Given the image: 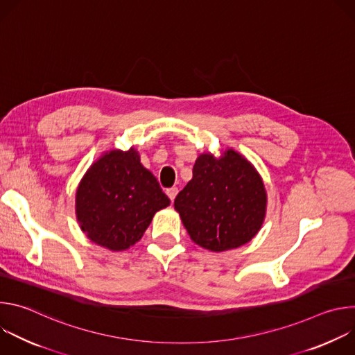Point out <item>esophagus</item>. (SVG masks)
I'll return each mask as SVG.
<instances>
[{"mask_svg": "<svg viewBox=\"0 0 355 355\" xmlns=\"http://www.w3.org/2000/svg\"><path fill=\"white\" fill-rule=\"evenodd\" d=\"M166 193L168 195V198H170L171 200H174V199H175V196H177V193H178V188H177V187L168 188V189L166 191Z\"/></svg>", "mask_w": 355, "mask_h": 355, "instance_id": "1", "label": "esophagus"}]
</instances>
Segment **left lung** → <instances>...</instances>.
Returning a JSON list of instances; mask_svg holds the SVG:
<instances>
[{"label": "left lung", "mask_w": 355, "mask_h": 355, "mask_svg": "<svg viewBox=\"0 0 355 355\" xmlns=\"http://www.w3.org/2000/svg\"><path fill=\"white\" fill-rule=\"evenodd\" d=\"M174 208L193 243L219 252L259 233L267 192L254 166L229 148L219 159L211 153L196 159L192 180L177 195Z\"/></svg>", "instance_id": "obj_1"}]
</instances>
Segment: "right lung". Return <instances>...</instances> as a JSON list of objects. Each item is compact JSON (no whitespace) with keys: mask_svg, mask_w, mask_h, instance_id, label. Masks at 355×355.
<instances>
[{"mask_svg":"<svg viewBox=\"0 0 355 355\" xmlns=\"http://www.w3.org/2000/svg\"><path fill=\"white\" fill-rule=\"evenodd\" d=\"M170 205L137 151L111 150L84 174L76 192L81 230L98 245L122 251L139 241L155 214Z\"/></svg>","mask_w":355,"mask_h":355,"instance_id":"right-lung-1","label":"right lung"}]
</instances>
